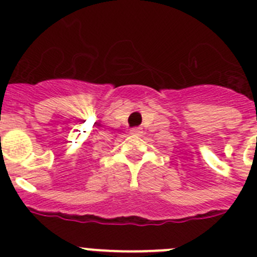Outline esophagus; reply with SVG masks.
<instances>
[{
	"label": "esophagus",
	"instance_id": "1",
	"mask_svg": "<svg viewBox=\"0 0 257 257\" xmlns=\"http://www.w3.org/2000/svg\"><path fill=\"white\" fill-rule=\"evenodd\" d=\"M131 134H133V136H140V134H141V128L131 129Z\"/></svg>",
	"mask_w": 257,
	"mask_h": 257
}]
</instances>
